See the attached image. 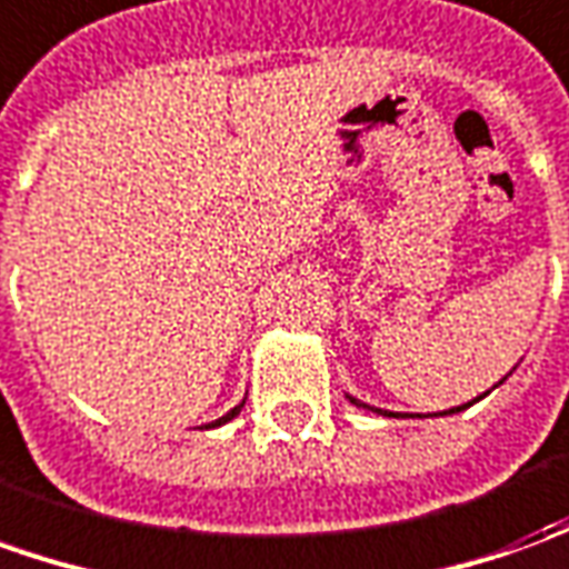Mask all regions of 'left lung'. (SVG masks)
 Wrapping results in <instances>:
<instances>
[{"instance_id": "8db88e82", "label": "left lung", "mask_w": 569, "mask_h": 569, "mask_svg": "<svg viewBox=\"0 0 569 569\" xmlns=\"http://www.w3.org/2000/svg\"><path fill=\"white\" fill-rule=\"evenodd\" d=\"M351 401H355V405H361L358 398H351ZM470 405H473V401H467V405H461V408H451V411H446V415H458V411H463V408H470ZM361 408H367V411H377V415H386V411H380V408H370V405H361ZM389 417H398V415H389Z\"/></svg>"}]
</instances>
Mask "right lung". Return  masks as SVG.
<instances>
[{"label":"right lung","instance_id":"right-lung-1","mask_svg":"<svg viewBox=\"0 0 569 569\" xmlns=\"http://www.w3.org/2000/svg\"><path fill=\"white\" fill-rule=\"evenodd\" d=\"M242 405H246V401H242ZM242 405H236V408H233V411H230V415L218 417V420H214V423H208V427H204V430H211V427H220V423H227V420H233V417L239 415V411H242Z\"/></svg>","mask_w":569,"mask_h":569}]
</instances>
